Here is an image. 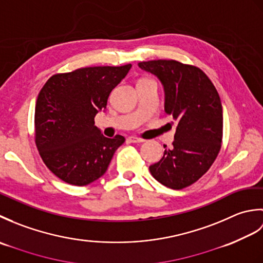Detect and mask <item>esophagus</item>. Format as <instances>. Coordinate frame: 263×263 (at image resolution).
I'll return each instance as SVG.
<instances>
[{
  "instance_id": "obj_1",
  "label": "esophagus",
  "mask_w": 263,
  "mask_h": 263,
  "mask_svg": "<svg viewBox=\"0 0 263 263\" xmlns=\"http://www.w3.org/2000/svg\"><path fill=\"white\" fill-rule=\"evenodd\" d=\"M126 140L128 141V142H132V143H140V142H143V140L142 139H140V138H137V137H128Z\"/></svg>"
}]
</instances>
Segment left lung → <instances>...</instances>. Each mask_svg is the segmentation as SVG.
<instances>
[{
  "mask_svg": "<svg viewBox=\"0 0 263 263\" xmlns=\"http://www.w3.org/2000/svg\"><path fill=\"white\" fill-rule=\"evenodd\" d=\"M165 91V111L177 122L172 149L149 166L163 185L182 190L205 174L221 148L222 106L215 86L202 70L174 60L140 62ZM166 146H164L165 148Z\"/></svg>",
  "mask_w": 263,
  "mask_h": 263,
  "instance_id": "left-lung-1",
  "label": "left lung"
}]
</instances>
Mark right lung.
<instances>
[{
    "instance_id": "right-lung-1",
    "label": "right lung",
    "mask_w": 263,
    "mask_h": 263,
    "mask_svg": "<svg viewBox=\"0 0 263 263\" xmlns=\"http://www.w3.org/2000/svg\"><path fill=\"white\" fill-rule=\"evenodd\" d=\"M131 64L91 66L52 76L38 95L35 141L54 175L83 186L105 174L124 137L106 138L95 126L110 91L124 79Z\"/></svg>"
}]
</instances>
